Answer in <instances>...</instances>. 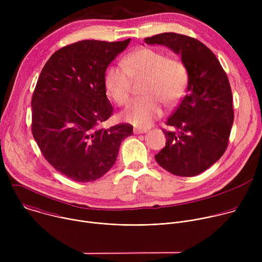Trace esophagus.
<instances>
[{
	"mask_svg": "<svg viewBox=\"0 0 262 262\" xmlns=\"http://www.w3.org/2000/svg\"><path fill=\"white\" fill-rule=\"evenodd\" d=\"M147 129H142V128H134V134L138 135V134H144L146 133Z\"/></svg>",
	"mask_w": 262,
	"mask_h": 262,
	"instance_id": "esophagus-1",
	"label": "esophagus"
}]
</instances>
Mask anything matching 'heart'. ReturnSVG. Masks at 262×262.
Masks as SVG:
<instances>
[{"mask_svg": "<svg viewBox=\"0 0 262 262\" xmlns=\"http://www.w3.org/2000/svg\"><path fill=\"white\" fill-rule=\"evenodd\" d=\"M144 80L141 94L122 113V119L139 127L150 126L163 115V103L174 106L183 98L189 74L184 64L152 48H140L122 60V65H112L104 74L106 94L118 105L130 98L133 81Z\"/></svg>", "mask_w": 262, "mask_h": 262, "instance_id": "1", "label": "heart"}]
</instances>
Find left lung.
I'll list each match as a JSON object with an SVG mask.
<instances>
[{"label":"left lung","mask_w":262,"mask_h":262,"mask_svg":"<svg viewBox=\"0 0 262 262\" xmlns=\"http://www.w3.org/2000/svg\"><path fill=\"white\" fill-rule=\"evenodd\" d=\"M147 45H162L181 57L189 74L186 95L166 121V146L156 161L168 172L190 177L212 166L226 151L234 119L232 92L215 55L193 37L162 33L146 37Z\"/></svg>","instance_id":"obj_1"}]
</instances>
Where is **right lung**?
I'll list each match as a JSON object with an SVG mask.
<instances>
[{
    "instance_id": "right-lung-1",
    "label": "right lung",
    "mask_w": 262,
    "mask_h": 262,
    "mask_svg": "<svg viewBox=\"0 0 262 262\" xmlns=\"http://www.w3.org/2000/svg\"><path fill=\"white\" fill-rule=\"evenodd\" d=\"M123 41L83 40L55 52L32 95L33 137L50 165L80 182L103 176L116 162L133 125L101 128L114 113L105 95L106 67L123 52Z\"/></svg>"
}]
</instances>
